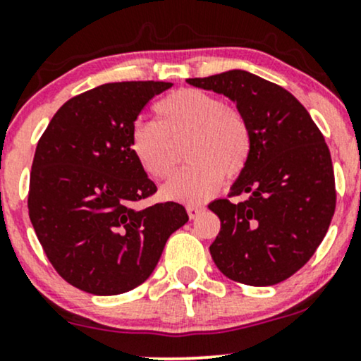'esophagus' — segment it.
<instances>
[{"label": "esophagus", "instance_id": "34e87169", "mask_svg": "<svg viewBox=\"0 0 361 361\" xmlns=\"http://www.w3.org/2000/svg\"><path fill=\"white\" fill-rule=\"evenodd\" d=\"M186 212H188V217L192 219H197L198 215H200L202 212H204V207H198V205H188L186 207Z\"/></svg>", "mask_w": 361, "mask_h": 361}]
</instances>
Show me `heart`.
Segmentation results:
<instances>
[{"label": "heart", "mask_w": 361, "mask_h": 361, "mask_svg": "<svg viewBox=\"0 0 361 361\" xmlns=\"http://www.w3.org/2000/svg\"><path fill=\"white\" fill-rule=\"evenodd\" d=\"M154 123H137L130 130L132 154L152 180H168L176 171L180 152L190 164L161 195L180 204H202L224 178L241 176L251 159L252 130L239 110L197 88L178 90L154 105Z\"/></svg>", "instance_id": "obj_1"}]
</instances>
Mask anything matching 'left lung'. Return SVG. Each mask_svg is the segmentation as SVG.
<instances>
[{
	"label": "left lung",
	"mask_w": 361,
	"mask_h": 361,
	"mask_svg": "<svg viewBox=\"0 0 361 361\" xmlns=\"http://www.w3.org/2000/svg\"><path fill=\"white\" fill-rule=\"evenodd\" d=\"M186 81L231 98L252 130L251 159L229 193L247 198L209 205L221 219L214 263L239 283H280L312 258L336 209L324 135L292 93L256 74L233 69Z\"/></svg>",
	"instance_id": "8db88e82"
}]
</instances>
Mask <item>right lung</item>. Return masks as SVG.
<instances>
[{
    "label": "right lung",
    "instance_id": "1",
    "mask_svg": "<svg viewBox=\"0 0 361 361\" xmlns=\"http://www.w3.org/2000/svg\"><path fill=\"white\" fill-rule=\"evenodd\" d=\"M164 81L106 82L56 111L37 144L28 215L45 256L73 287L117 295L154 271L168 238L188 222L185 207L134 204L156 185L132 154L128 139Z\"/></svg>",
    "mask_w": 361,
    "mask_h": 361
}]
</instances>
